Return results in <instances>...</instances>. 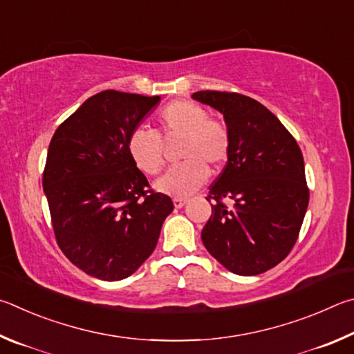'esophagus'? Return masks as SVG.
Here are the masks:
<instances>
[{
  "label": "esophagus",
  "instance_id": "34e87169",
  "mask_svg": "<svg viewBox=\"0 0 354 354\" xmlns=\"http://www.w3.org/2000/svg\"><path fill=\"white\" fill-rule=\"evenodd\" d=\"M187 202H188L187 199H182V197H176V199H174V207L182 208V207H185V203H187Z\"/></svg>",
  "mask_w": 354,
  "mask_h": 354
}]
</instances>
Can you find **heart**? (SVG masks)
I'll return each instance as SVG.
<instances>
[{
  "label": "heart",
  "mask_w": 354,
  "mask_h": 354,
  "mask_svg": "<svg viewBox=\"0 0 354 354\" xmlns=\"http://www.w3.org/2000/svg\"><path fill=\"white\" fill-rule=\"evenodd\" d=\"M180 140V165L171 167L157 182L158 191L187 197L208 178V167L218 171L230 155V132L219 120L209 118L203 105L176 99L160 110L157 129L136 127L127 136V152L135 166L147 176H157L165 166L163 141Z\"/></svg>",
  "instance_id": "b5f03b06"
}]
</instances>
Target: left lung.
I'll list each match as a JSON object with an SVG mask.
<instances>
[{"mask_svg": "<svg viewBox=\"0 0 354 354\" xmlns=\"http://www.w3.org/2000/svg\"><path fill=\"white\" fill-rule=\"evenodd\" d=\"M193 97L224 115L232 141L224 171L208 191L213 205L202 243L233 274H263L289 255L305 219L309 188L301 151L255 99L213 90Z\"/></svg>", "mask_w": 354, "mask_h": 354, "instance_id": "obj_1", "label": "left lung"}]
</instances>
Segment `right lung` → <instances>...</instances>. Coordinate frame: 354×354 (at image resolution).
<instances>
[{
  "label": "right lung",
  "instance_id": "1",
  "mask_svg": "<svg viewBox=\"0 0 354 354\" xmlns=\"http://www.w3.org/2000/svg\"><path fill=\"white\" fill-rule=\"evenodd\" d=\"M160 96L105 90L60 124L49 142L43 191L60 250L104 281L127 278L151 257L174 209L127 152V136Z\"/></svg>",
  "mask_w": 354,
  "mask_h": 354
}]
</instances>
